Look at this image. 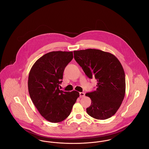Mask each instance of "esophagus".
Masks as SVG:
<instances>
[{
    "label": "esophagus",
    "mask_w": 149,
    "mask_h": 149,
    "mask_svg": "<svg viewBox=\"0 0 149 149\" xmlns=\"http://www.w3.org/2000/svg\"><path fill=\"white\" fill-rule=\"evenodd\" d=\"M79 94H80V98H83L85 96V93H84L80 92L79 93Z\"/></svg>",
    "instance_id": "34e87169"
}]
</instances>
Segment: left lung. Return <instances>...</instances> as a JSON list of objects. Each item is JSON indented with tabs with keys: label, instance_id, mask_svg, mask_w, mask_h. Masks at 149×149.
I'll use <instances>...</instances> for the list:
<instances>
[{
	"label": "left lung",
	"instance_id": "left-lung-1",
	"mask_svg": "<svg viewBox=\"0 0 149 149\" xmlns=\"http://www.w3.org/2000/svg\"><path fill=\"white\" fill-rule=\"evenodd\" d=\"M74 55L86 75L98 82L95 91L85 94L92 100L87 113L97 120L111 117L125 95V74L120 61L113 54L97 49L74 51Z\"/></svg>",
	"mask_w": 149,
	"mask_h": 149
}]
</instances>
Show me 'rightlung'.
Here are the masks:
<instances>
[{
  "label": "right lung",
  "mask_w": 149,
  "mask_h": 149,
  "mask_svg": "<svg viewBox=\"0 0 149 149\" xmlns=\"http://www.w3.org/2000/svg\"><path fill=\"white\" fill-rule=\"evenodd\" d=\"M73 58L72 52L52 51L38 58L29 71V92L31 100L44 118L60 122L71 113L79 93L59 89L65 67Z\"/></svg>",
  "instance_id": "obj_1"
}]
</instances>
